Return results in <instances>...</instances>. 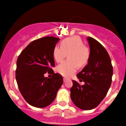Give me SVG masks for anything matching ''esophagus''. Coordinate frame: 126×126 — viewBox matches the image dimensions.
<instances>
[{"mask_svg":"<svg viewBox=\"0 0 126 126\" xmlns=\"http://www.w3.org/2000/svg\"><path fill=\"white\" fill-rule=\"evenodd\" d=\"M63 80H64V83H65V82H66L67 80V79H66V78L64 77V79H63Z\"/></svg>","mask_w":126,"mask_h":126,"instance_id":"esophagus-1","label":"esophagus"}]
</instances>
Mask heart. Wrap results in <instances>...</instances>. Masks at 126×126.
<instances>
[{
    "label": "heart",
    "instance_id": "heart-1",
    "mask_svg": "<svg viewBox=\"0 0 126 126\" xmlns=\"http://www.w3.org/2000/svg\"><path fill=\"white\" fill-rule=\"evenodd\" d=\"M61 45V47H54L53 57L56 62H61L67 54L69 59L57 67V72L62 76L69 77L76 72L77 65L83 66L87 64L90 57L89 49L77 36L64 39Z\"/></svg>",
    "mask_w": 126,
    "mask_h": 126
}]
</instances>
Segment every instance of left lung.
Segmentation results:
<instances>
[{"mask_svg":"<svg viewBox=\"0 0 126 126\" xmlns=\"http://www.w3.org/2000/svg\"><path fill=\"white\" fill-rule=\"evenodd\" d=\"M90 47L88 64L77 75L80 85L73 80L70 98L75 106L83 110L96 107L107 94L113 73L111 61L105 47L96 39L87 37Z\"/></svg>","mask_w":126,"mask_h":126,"instance_id":"1","label":"left lung"}]
</instances>
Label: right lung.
Wrapping results in <instances>:
<instances>
[{"label":"right lung","mask_w":126,"mask_h":126,"mask_svg":"<svg viewBox=\"0 0 126 126\" xmlns=\"http://www.w3.org/2000/svg\"><path fill=\"white\" fill-rule=\"evenodd\" d=\"M59 40L46 36L33 41L17 59L15 75L19 90L25 101L34 107L42 108L52 103L63 83L62 77L52 69L55 67L53 49ZM47 72L53 77L45 78Z\"/></svg>","instance_id":"1"}]
</instances>
